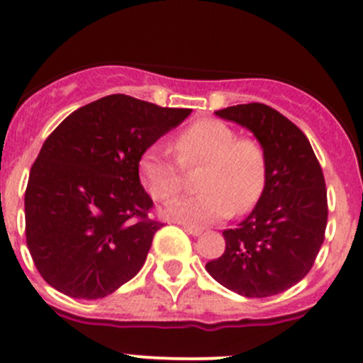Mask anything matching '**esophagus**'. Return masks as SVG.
<instances>
[{
  "label": "esophagus",
  "mask_w": 363,
  "mask_h": 363,
  "mask_svg": "<svg viewBox=\"0 0 363 363\" xmlns=\"http://www.w3.org/2000/svg\"><path fill=\"white\" fill-rule=\"evenodd\" d=\"M182 228H184V232H188L189 235H193V237H199V235H202V228H199V226H189V225H182Z\"/></svg>",
  "instance_id": "1"
}]
</instances>
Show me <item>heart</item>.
I'll return each instance as SVG.
<instances>
[{"label":"heart","mask_w":363,"mask_h":363,"mask_svg":"<svg viewBox=\"0 0 363 363\" xmlns=\"http://www.w3.org/2000/svg\"><path fill=\"white\" fill-rule=\"evenodd\" d=\"M184 168L203 164L196 179L200 195L177 199L163 214L186 225H208L232 212L250 211L267 181L265 151L256 140L239 138L223 121L205 119L186 128L174 142ZM140 179L155 199L168 200L182 188V168L163 149L152 147L138 163Z\"/></svg>","instance_id":"heart-1"}]
</instances>
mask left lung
<instances>
[{
	"mask_svg": "<svg viewBox=\"0 0 363 363\" xmlns=\"http://www.w3.org/2000/svg\"><path fill=\"white\" fill-rule=\"evenodd\" d=\"M216 116L255 135L265 151L267 181L250 216L223 232L225 252L205 269L247 298L277 295L307 276L323 244L328 216L323 172L306 135L272 107L233 105Z\"/></svg>",
	"mask_w": 363,
	"mask_h": 363,
	"instance_id": "left-lung-1",
	"label": "left lung"
}]
</instances>
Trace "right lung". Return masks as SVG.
<instances>
[{
  "instance_id": "add662e5",
  "label": "right lung",
  "mask_w": 363,
  "mask_h": 363,
  "mask_svg": "<svg viewBox=\"0 0 363 363\" xmlns=\"http://www.w3.org/2000/svg\"><path fill=\"white\" fill-rule=\"evenodd\" d=\"M189 113L111 94L49 135L29 172L24 214L28 250L50 286L96 300L137 276L163 226L147 218L138 163Z\"/></svg>"
}]
</instances>
